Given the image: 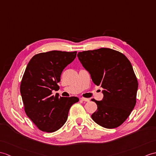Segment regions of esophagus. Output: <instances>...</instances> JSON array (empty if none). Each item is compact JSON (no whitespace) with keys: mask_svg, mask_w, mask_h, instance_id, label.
Segmentation results:
<instances>
[{"mask_svg":"<svg viewBox=\"0 0 156 156\" xmlns=\"http://www.w3.org/2000/svg\"><path fill=\"white\" fill-rule=\"evenodd\" d=\"M80 100L82 101H84V102H89L90 100L88 98H81Z\"/></svg>","mask_w":156,"mask_h":156,"instance_id":"1","label":"esophagus"}]
</instances>
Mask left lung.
<instances>
[{"label": "left lung", "instance_id": "8db88e82", "mask_svg": "<svg viewBox=\"0 0 156 156\" xmlns=\"http://www.w3.org/2000/svg\"><path fill=\"white\" fill-rule=\"evenodd\" d=\"M77 56L93 82L104 88L102 100H92L98 106L92 119L104 128L118 127L136 103L138 83L131 63L121 52L106 48L80 52Z\"/></svg>", "mask_w": 156, "mask_h": 156}]
</instances>
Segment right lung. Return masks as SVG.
Wrapping results in <instances>:
<instances>
[{
    "mask_svg": "<svg viewBox=\"0 0 156 156\" xmlns=\"http://www.w3.org/2000/svg\"><path fill=\"white\" fill-rule=\"evenodd\" d=\"M77 52L57 50L36 54L29 61L20 84V94L28 117L38 129L54 132L66 123L68 112L78 98L60 97L58 90L63 70L73 61Z\"/></svg>",
    "mask_w": 156,
    "mask_h": 156,
    "instance_id": "1",
    "label": "right lung"
}]
</instances>
